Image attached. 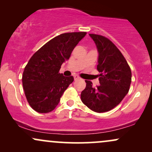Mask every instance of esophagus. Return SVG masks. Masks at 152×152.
<instances>
[{
	"mask_svg": "<svg viewBox=\"0 0 152 152\" xmlns=\"http://www.w3.org/2000/svg\"><path fill=\"white\" fill-rule=\"evenodd\" d=\"M74 80L75 81H76V80H78L80 78V77L78 76H77V75H75V76H74Z\"/></svg>",
	"mask_w": 152,
	"mask_h": 152,
	"instance_id": "1",
	"label": "esophagus"
}]
</instances>
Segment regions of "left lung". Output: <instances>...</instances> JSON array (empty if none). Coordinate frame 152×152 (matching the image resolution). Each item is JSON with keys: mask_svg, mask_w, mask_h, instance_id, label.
<instances>
[{"mask_svg": "<svg viewBox=\"0 0 152 152\" xmlns=\"http://www.w3.org/2000/svg\"><path fill=\"white\" fill-rule=\"evenodd\" d=\"M99 53L97 70L100 85L96 88L86 80L82 91V102L95 112L102 113L114 109L128 94L132 82V71L124 56L115 45L103 36L89 34Z\"/></svg>", "mask_w": 152, "mask_h": 152, "instance_id": "left-lung-1", "label": "left lung"}]
</instances>
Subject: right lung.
<instances>
[{"label": "right lung", "mask_w": 152, "mask_h": 152, "mask_svg": "<svg viewBox=\"0 0 152 152\" xmlns=\"http://www.w3.org/2000/svg\"><path fill=\"white\" fill-rule=\"evenodd\" d=\"M86 32L62 34L35 53L24 69L23 87L29 105L38 113L52 111L74 77L59 73L62 64L86 36Z\"/></svg>", "instance_id": "1"}]
</instances>
